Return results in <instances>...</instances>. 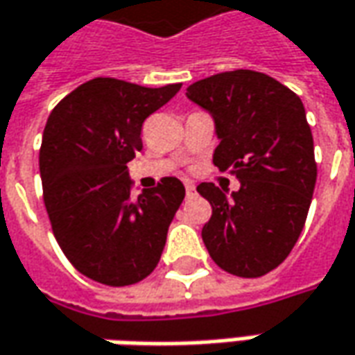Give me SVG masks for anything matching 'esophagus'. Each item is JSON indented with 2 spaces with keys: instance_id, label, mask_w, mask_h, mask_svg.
I'll use <instances>...</instances> for the list:
<instances>
[{
  "instance_id": "obj_1",
  "label": "esophagus",
  "mask_w": 355,
  "mask_h": 355,
  "mask_svg": "<svg viewBox=\"0 0 355 355\" xmlns=\"http://www.w3.org/2000/svg\"><path fill=\"white\" fill-rule=\"evenodd\" d=\"M196 196V188L192 184H187V198H194Z\"/></svg>"
}]
</instances>
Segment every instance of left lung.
Returning <instances> with one entry per match:
<instances>
[{"label": "left lung", "instance_id": "obj_1", "mask_svg": "<svg viewBox=\"0 0 355 355\" xmlns=\"http://www.w3.org/2000/svg\"><path fill=\"white\" fill-rule=\"evenodd\" d=\"M187 95L216 120L214 165L241 182L231 198L214 182L198 187L211 206L204 245L221 270L260 278L288 259L309 211L317 163L305 107L291 89L252 69L200 79Z\"/></svg>", "mask_w": 355, "mask_h": 355}]
</instances>
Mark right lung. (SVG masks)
Listing matches in <instances>:
<instances>
[{
  "label": "right lung",
  "instance_id": "add662e5",
  "mask_svg": "<svg viewBox=\"0 0 355 355\" xmlns=\"http://www.w3.org/2000/svg\"><path fill=\"white\" fill-rule=\"evenodd\" d=\"M180 87L95 77L48 116L38 163L52 233L77 272L98 284L132 286L159 264L184 187L165 177L134 198L126 163L144 149L146 118Z\"/></svg>",
  "mask_w": 355,
  "mask_h": 355
}]
</instances>
